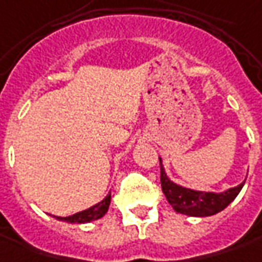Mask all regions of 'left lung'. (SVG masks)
Instances as JSON below:
<instances>
[{
  "label": "left lung",
  "instance_id": "1",
  "mask_svg": "<svg viewBox=\"0 0 262 262\" xmlns=\"http://www.w3.org/2000/svg\"><path fill=\"white\" fill-rule=\"evenodd\" d=\"M159 164H161V159H159ZM244 184H245V181L233 188L226 190L225 193L194 191V190L180 187V185L174 184L172 181H169V178L161 165L162 193L165 194L168 203L174 207L176 212L188 214V216L204 217V216H212V214L222 212L225 207H228L235 200V197L242 190Z\"/></svg>",
  "mask_w": 262,
  "mask_h": 262
}]
</instances>
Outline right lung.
Masks as SVG:
<instances>
[{
  "instance_id": "add662e5",
  "label": "right lung",
  "mask_w": 262,
  "mask_h": 262,
  "mask_svg": "<svg viewBox=\"0 0 262 262\" xmlns=\"http://www.w3.org/2000/svg\"><path fill=\"white\" fill-rule=\"evenodd\" d=\"M110 200H112V193L108 194L103 202H100L98 204H95L93 207L86 209L84 212H79L77 214H72L68 217H58L56 219L63 222H68V223H86V222H93L103 217L104 214L108 210V206H110Z\"/></svg>"
}]
</instances>
